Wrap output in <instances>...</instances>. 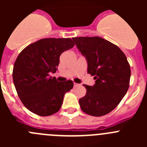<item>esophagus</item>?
Segmentation results:
<instances>
[{
    "instance_id": "34e87169",
    "label": "esophagus",
    "mask_w": 147,
    "mask_h": 147,
    "mask_svg": "<svg viewBox=\"0 0 147 147\" xmlns=\"http://www.w3.org/2000/svg\"><path fill=\"white\" fill-rule=\"evenodd\" d=\"M78 85H79V84H78V83L74 82V87H76V86H78Z\"/></svg>"
}]
</instances>
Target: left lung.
I'll use <instances>...</instances> for the list:
<instances>
[{
  "label": "left lung",
  "instance_id": "8db88e82",
  "mask_svg": "<svg viewBox=\"0 0 147 147\" xmlns=\"http://www.w3.org/2000/svg\"><path fill=\"white\" fill-rule=\"evenodd\" d=\"M88 61V73L94 76L93 86L84 85L86 94L79 100L82 110L102 116L117 107L128 90L130 65L117 45L99 37H73Z\"/></svg>",
  "mask_w": 147,
  "mask_h": 147
}]
</instances>
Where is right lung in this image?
<instances>
[{"label":"right lung","mask_w":147,"mask_h":147,"mask_svg":"<svg viewBox=\"0 0 147 147\" xmlns=\"http://www.w3.org/2000/svg\"><path fill=\"white\" fill-rule=\"evenodd\" d=\"M71 38H45L28 45L18 56L12 77L18 96L33 113L49 116L58 112L66 92L74 87L67 80L59 82L49 73H55L59 57L74 46Z\"/></svg>","instance_id":"obj_1"}]
</instances>
